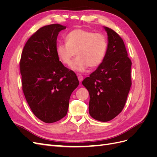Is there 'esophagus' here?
Listing matches in <instances>:
<instances>
[{"label": "esophagus", "instance_id": "esophagus-1", "mask_svg": "<svg viewBox=\"0 0 157 157\" xmlns=\"http://www.w3.org/2000/svg\"><path fill=\"white\" fill-rule=\"evenodd\" d=\"M78 79L80 82H82L83 80V77L82 75H79V76H78Z\"/></svg>", "mask_w": 157, "mask_h": 157}]
</instances>
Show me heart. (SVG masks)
Masks as SVG:
<instances>
[{
    "label": "heart",
    "mask_w": 157,
    "mask_h": 157,
    "mask_svg": "<svg viewBox=\"0 0 157 157\" xmlns=\"http://www.w3.org/2000/svg\"><path fill=\"white\" fill-rule=\"evenodd\" d=\"M65 40L57 45L56 54L61 63L69 65L77 53L78 57L71 64L73 70L82 72L89 66L97 67L105 58L108 41L102 33L75 29L68 33Z\"/></svg>",
    "instance_id": "1"
}]
</instances>
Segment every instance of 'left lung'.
<instances>
[{"mask_svg": "<svg viewBox=\"0 0 157 157\" xmlns=\"http://www.w3.org/2000/svg\"><path fill=\"white\" fill-rule=\"evenodd\" d=\"M104 28L108 35L105 58L82 83L89 92L90 116L107 122L124 109L132 85V61L122 38L110 28Z\"/></svg>", "mask_w": 157, "mask_h": 157, "instance_id": "obj_1", "label": "left lung"}]
</instances>
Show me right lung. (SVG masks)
I'll return each mask as SVG.
<instances>
[{"label": "right lung", "mask_w": 157, "mask_h": 157, "mask_svg": "<svg viewBox=\"0 0 157 157\" xmlns=\"http://www.w3.org/2000/svg\"><path fill=\"white\" fill-rule=\"evenodd\" d=\"M65 28L58 23L40 28L27 40L21 56L23 94L33 114L46 123L67 115L71 95L79 84L76 74L56 54L57 37Z\"/></svg>", "instance_id": "obj_1"}]
</instances>
